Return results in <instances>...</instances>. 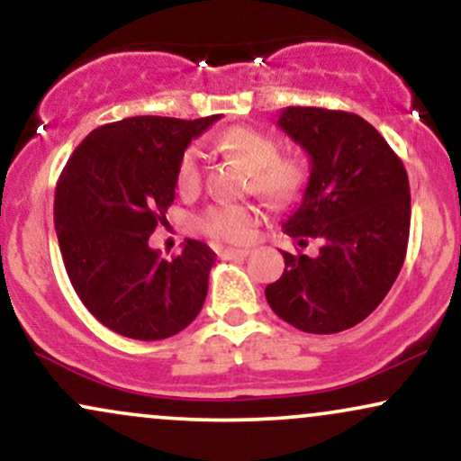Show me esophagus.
<instances>
[{
  "label": "esophagus",
  "instance_id": "obj_1",
  "mask_svg": "<svg viewBox=\"0 0 461 461\" xmlns=\"http://www.w3.org/2000/svg\"><path fill=\"white\" fill-rule=\"evenodd\" d=\"M219 256L221 258H247L249 256V249H231V247H227V249H221L219 251Z\"/></svg>",
  "mask_w": 461,
  "mask_h": 461
}]
</instances>
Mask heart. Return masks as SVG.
<instances>
[{
	"mask_svg": "<svg viewBox=\"0 0 461 461\" xmlns=\"http://www.w3.org/2000/svg\"><path fill=\"white\" fill-rule=\"evenodd\" d=\"M216 147L249 168L251 188L273 203H293L310 182V167L299 156H279L273 136L253 128H231L216 139ZM203 179V153L188 147L176 171V186L182 194H194ZM260 225V210L251 203L212 205L199 219L201 231L223 242H249Z\"/></svg>",
	"mask_w": 461,
	"mask_h": 461,
	"instance_id": "heart-1",
	"label": "heart"
}]
</instances>
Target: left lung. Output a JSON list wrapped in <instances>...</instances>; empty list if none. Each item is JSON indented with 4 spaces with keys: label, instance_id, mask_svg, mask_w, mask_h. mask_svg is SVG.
Listing matches in <instances>:
<instances>
[{
    "label": "left lung",
    "instance_id": "1",
    "mask_svg": "<svg viewBox=\"0 0 461 461\" xmlns=\"http://www.w3.org/2000/svg\"><path fill=\"white\" fill-rule=\"evenodd\" d=\"M277 125L308 151L310 182L284 231L319 256L282 251L268 284L275 314L308 333H338L382 303L403 267L410 238V182L403 162L353 113L290 105Z\"/></svg>",
    "mask_w": 461,
    "mask_h": 461
}]
</instances>
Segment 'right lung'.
I'll list each match as a JSON object with an SVG mask.
<instances>
[{"label": "right lung", "mask_w": 461, "mask_h": 461, "mask_svg": "<svg viewBox=\"0 0 461 461\" xmlns=\"http://www.w3.org/2000/svg\"><path fill=\"white\" fill-rule=\"evenodd\" d=\"M219 119L130 116L93 130L62 168L54 199L62 262L86 310L121 336L171 338L203 308L216 253L188 238L164 260L149 236L167 223L179 158Z\"/></svg>", "instance_id": "right-lung-1"}]
</instances>
